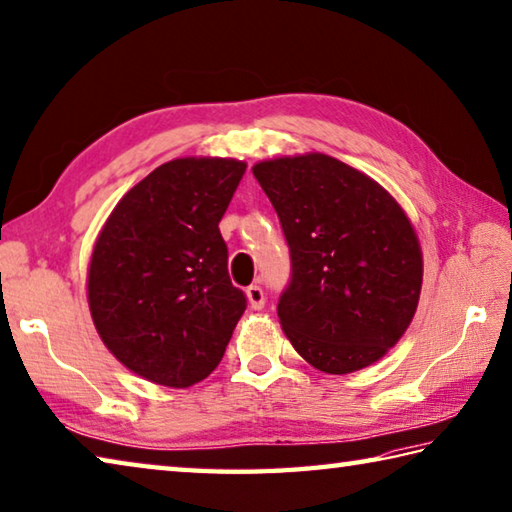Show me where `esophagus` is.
<instances>
[{
  "label": "esophagus",
  "mask_w": 512,
  "mask_h": 512,
  "mask_svg": "<svg viewBox=\"0 0 512 512\" xmlns=\"http://www.w3.org/2000/svg\"><path fill=\"white\" fill-rule=\"evenodd\" d=\"M246 297H248L250 309H255V311L264 309L266 297H264V291H262V288H259L257 284H253V286H248V288H246Z\"/></svg>",
  "instance_id": "esophagus-1"
}]
</instances>
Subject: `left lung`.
Instances as JSON below:
<instances>
[{"label": "left lung", "instance_id": "obj_1", "mask_svg": "<svg viewBox=\"0 0 512 512\" xmlns=\"http://www.w3.org/2000/svg\"><path fill=\"white\" fill-rule=\"evenodd\" d=\"M253 174L291 248V284L277 304L286 338L324 374L374 365L421 297L410 217L378 181L320 152L259 161Z\"/></svg>", "mask_w": 512, "mask_h": 512}]
</instances>
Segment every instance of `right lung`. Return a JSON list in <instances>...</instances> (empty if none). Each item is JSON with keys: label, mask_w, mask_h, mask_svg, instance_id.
I'll list each match as a JSON object with an SVG mask.
<instances>
[{"label": "right lung", "mask_w": 512, "mask_h": 512, "mask_svg": "<svg viewBox=\"0 0 512 512\" xmlns=\"http://www.w3.org/2000/svg\"><path fill=\"white\" fill-rule=\"evenodd\" d=\"M246 163L185 156L156 167L111 210L91 253L87 300L118 362L183 389L224 358L246 295L228 277L219 221Z\"/></svg>", "instance_id": "right-lung-1"}]
</instances>
